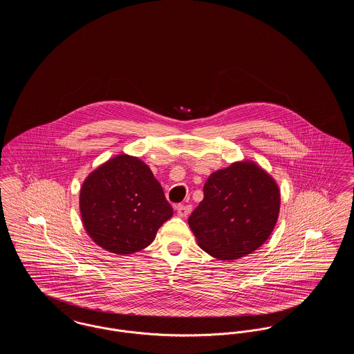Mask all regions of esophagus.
I'll list each match as a JSON object with an SVG mask.
<instances>
[{"label":"esophagus","instance_id":"esophagus-1","mask_svg":"<svg viewBox=\"0 0 354 354\" xmlns=\"http://www.w3.org/2000/svg\"><path fill=\"white\" fill-rule=\"evenodd\" d=\"M191 211H192V207L189 204H179V205H176V212H178V215L180 218L188 216L191 214Z\"/></svg>","mask_w":354,"mask_h":354}]
</instances>
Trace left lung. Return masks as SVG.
I'll return each instance as SVG.
<instances>
[{"label":"left lung","instance_id":"left-lung-1","mask_svg":"<svg viewBox=\"0 0 354 354\" xmlns=\"http://www.w3.org/2000/svg\"><path fill=\"white\" fill-rule=\"evenodd\" d=\"M203 192L188 224L205 252L235 260L267 241L279 218L280 191L264 169L236 162L211 174Z\"/></svg>","mask_w":354,"mask_h":354}]
</instances>
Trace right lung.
I'll list each match as a JSON object with an SVG mask.
<instances>
[{
  "label": "right lung",
  "mask_w": 354,
  "mask_h": 354,
  "mask_svg": "<svg viewBox=\"0 0 354 354\" xmlns=\"http://www.w3.org/2000/svg\"><path fill=\"white\" fill-rule=\"evenodd\" d=\"M80 209L93 241L117 254L149 247L174 214L150 167L126 153L87 176L80 194Z\"/></svg>",
  "instance_id": "add662e5"
}]
</instances>
